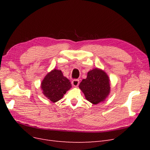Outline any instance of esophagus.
<instances>
[{"label":"esophagus","instance_id":"1","mask_svg":"<svg viewBox=\"0 0 150 150\" xmlns=\"http://www.w3.org/2000/svg\"><path fill=\"white\" fill-rule=\"evenodd\" d=\"M72 84L73 86H74V87H77L79 84V80L78 79H74L72 81Z\"/></svg>","mask_w":150,"mask_h":150}]
</instances>
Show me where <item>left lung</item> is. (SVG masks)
Wrapping results in <instances>:
<instances>
[{
    "label": "left lung",
    "mask_w": 150,
    "mask_h": 150,
    "mask_svg": "<svg viewBox=\"0 0 150 150\" xmlns=\"http://www.w3.org/2000/svg\"><path fill=\"white\" fill-rule=\"evenodd\" d=\"M79 86L86 99L94 104L103 101L110 91L108 75L98 68L88 72L87 78L83 79Z\"/></svg>",
    "instance_id": "1"
}]
</instances>
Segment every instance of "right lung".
<instances>
[{
  "label": "right lung",
  "mask_w": 150,
  "mask_h": 150,
  "mask_svg": "<svg viewBox=\"0 0 150 150\" xmlns=\"http://www.w3.org/2000/svg\"><path fill=\"white\" fill-rule=\"evenodd\" d=\"M71 88L69 80L63 76L61 71L56 69L48 73L41 83L44 96L54 103L60 100Z\"/></svg>",
  "instance_id": "obj_1"
}]
</instances>
